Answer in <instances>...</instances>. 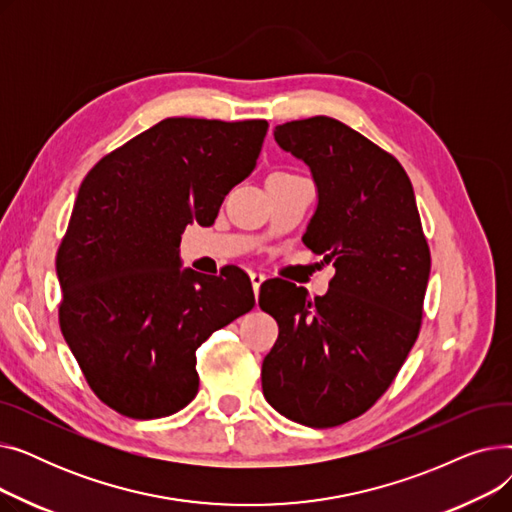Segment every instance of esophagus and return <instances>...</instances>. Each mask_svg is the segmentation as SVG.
Segmentation results:
<instances>
[{
    "label": "esophagus",
    "instance_id": "obj_1",
    "mask_svg": "<svg viewBox=\"0 0 512 512\" xmlns=\"http://www.w3.org/2000/svg\"><path fill=\"white\" fill-rule=\"evenodd\" d=\"M249 278H251V284H253V290H255V297H257L261 284L265 282V276H263L261 272H251V274H249Z\"/></svg>",
    "mask_w": 512,
    "mask_h": 512
}]
</instances>
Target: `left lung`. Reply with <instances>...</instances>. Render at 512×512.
I'll return each instance as SVG.
<instances>
[{
    "mask_svg": "<svg viewBox=\"0 0 512 512\" xmlns=\"http://www.w3.org/2000/svg\"><path fill=\"white\" fill-rule=\"evenodd\" d=\"M274 139L311 170L317 207L303 242L336 274L313 301L294 284L261 286L259 307L280 328L263 396L292 421L334 427L373 407L405 363L432 259L413 184L390 153L328 116L280 124Z\"/></svg>",
    "mask_w": 512,
    "mask_h": 512,
    "instance_id": "left-lung-1",
    "label": "left lung"
}]
</instances>
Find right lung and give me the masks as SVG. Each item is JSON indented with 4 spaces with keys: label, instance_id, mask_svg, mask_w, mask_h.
<instances>
[{
    "label": "right lung",
    "instance_id": "1",
    "mask_svg": "<svg viewBox=\"0 0 512 512\" xmlns=\"http://www.w3.org/2000/svg\"><path fill=\"white\" fill-rule=\"evenodd\" d=\"M265 120L166 118L107 153L78 188L56 272L60 328L91 390L132 419L197 396V348L255 305L249 276L180 261L188 224L211 226L257 164Z\"/></svg>",
    "mask_w": 512,
    "mask_h": 512
}]
</instances>
